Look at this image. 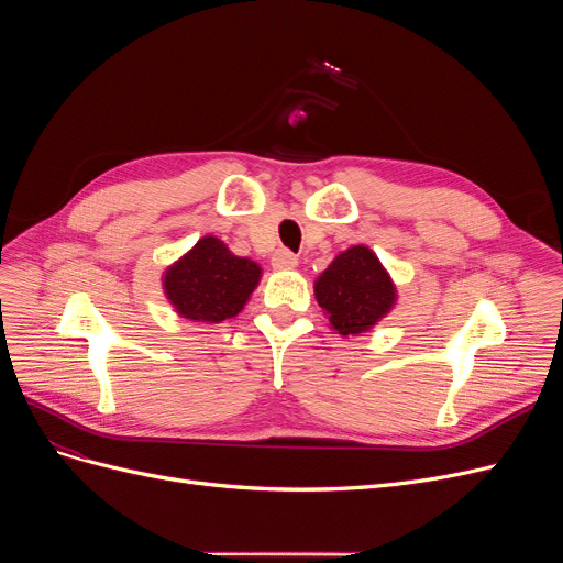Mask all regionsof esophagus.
Returning <instances> with one entry per match:
<instances>
[{"label":"esophagus","mask_w":563,"mask_h":563,"mask_svg":"<svg viewBox=\"0 0 563 563\" xmlns=\"http://www.w3.org/2000/svg\"><path fill=\"white\" fill-rule=\"evenodd\" d=\"M272 267L277 272H288V269H296L298 267V258L286 249H277L275 255H272Z\"/></svg>","instance_id":"esophagus-1"}]
</instances>
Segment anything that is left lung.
Returning a JSON list of instances; mask_svg holds the SVG:
<instances>
[{"mask_svg": "<svg viewBox=\"0 0 563 563\" xmlns=\"http://www.w3.org/2000/svg\"><path fill=\"white\" fill-rule=\"evenodd\" d=\"M314 298L343 338L371 331L397 305V286L380 258L356 244L338 253L314 279Z\"/></svg>", "mask_w": 563, "mask_h": 563, "instance_id": "1", "label": "left lung"}]
</instances>
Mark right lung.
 <instances>
[{"instance_id":"1","label":"right lung","mask_w":563,"mask_h":563,"mask_svg":"<svg viewBox=\"0 0 563 563\" xmlns=\"http://www.w3.org/2000/svg\"><path fill=\"white\" fill-rule=\"evenodd\" d=\"M261 277L258 263L234 255L223 240L207 234L164 269L162 288L178 317L220 323L244 310Z\"/></svg>"}]
</instances>
